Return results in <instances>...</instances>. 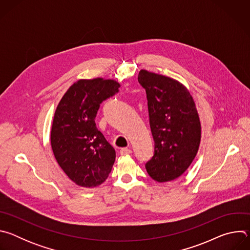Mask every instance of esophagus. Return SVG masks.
Wrapping results in <instances>:
<instances>
[{
  "label": "esophagus",
  "mask_w": 250,
  "mask_h": 250,
  "mask_svg": "<svg viewBox=\"0 0 250 250\" xmlns=\"http://www.w3.org/2000/svg\"><path fill=\"white\" fill-rule=\"evenodd\" d=\"M132 151H131V149H129V148H122L121 150H120V154L121 155H128V154H130Z\"/></svg>",
  "instance_id": "obj_1"
}]
</instances>
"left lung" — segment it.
I'll use <instances>...</instances> for the list:
<instances>
[{
    "label": "left lung",
    "instance_id": "8db88e82",
    "mask_svg": "<svg viewBox=\"0 0 250 250\" xmlns=\"http://www.w3.org/2000/svg\"><path fill=\"white\" fill-rule=\"evenodd\" d=\"M138 82L146 91L149 123L155 142L147 173L156 182L180 177L195 159L201 142V122L190 91L173 78L141 69Z\"/></svg>",
    "mask_w": 250,
    "mask_h": 250
}]
</instances>
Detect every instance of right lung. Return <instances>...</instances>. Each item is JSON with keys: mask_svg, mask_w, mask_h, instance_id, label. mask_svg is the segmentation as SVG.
<instances>
[{"mask_svg": "<svg viewBox=\"0 0 250 250\" xmlns=\"http://www.w3.org/2000/svg\"><path fill=\"white\" fill-rule=\"evenodd\" d=\"M120 86L113 79H80L69 87L55 110L51 148L61 169L80 187L100 186L112 171L116 151L98 130L95 118L100 104Z\"/></svg>", "mask_w": 250, "mask_h": 250, "instance_id": "right-lung-1", "label": "right lung"}]
</instances>
